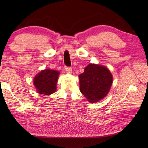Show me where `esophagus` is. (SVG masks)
<instances>
[{"label":"esophagus","mask_w":148,"mask_h":148,"mask_svg":"<svg viewBox=\"0 0 148 148\" xmlns=\"http://www.w3.org/2000/svg\"><path fill=\"white\" fill-rule=\"evenodd\" d=\"M65 70L66 72H68V73H69V74H71L72 72V69L70 67H67V66H65Z\"/></svg>","instance_id":"obj_1"}]
</instances>
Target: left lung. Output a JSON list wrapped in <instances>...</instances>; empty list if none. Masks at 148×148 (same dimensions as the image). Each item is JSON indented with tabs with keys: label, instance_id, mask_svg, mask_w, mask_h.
I'll list each match as a JSON object with an SVG mask.
<instances>
[{
	"label": "left lung",
	"instance_id": "obj_1",
	"mask_svg": "<svg viewBox=\"0 0 148 148\" xmlns=\"http://www.w3.org/2000/svg\"><path fill=\"white\" fill-rule=\"evenodd\" d=\"M81 92L90 102H97L108 95L112 83V76L104 66L90 64L79 75Z\"/></svg>",
	"mask_w": 148,
	"mask_h": 148
}]
</instances>
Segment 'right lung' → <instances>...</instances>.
<instances>
[{"mask_svg": "<svg viewBox=\"0 0 148 148\" xmlns=\"http://www.w3.org/2000/svg\"><path fill=\"white\" fill-rule=\"evenodd\" d=\"M60 72L51 69H45L37 74L34 79V85L37 93L41 95H49L56 90Z\"/></svg>", "mask_w": 148, "mask_h": 148, "instance_id": "1", "label": "right lung"}]
</instances>
